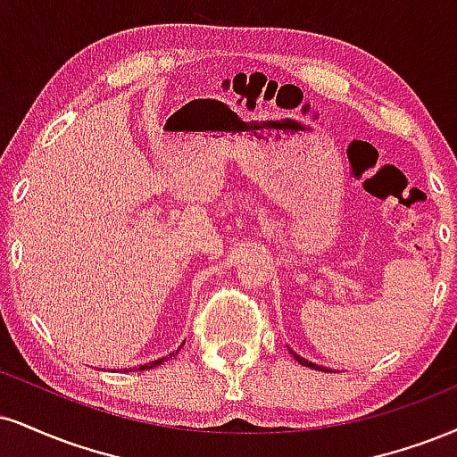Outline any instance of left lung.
Masks as SVG:
<instances>
[{"label":"left lung","instance_id":"8db88e82","mask_svg":"<svg viewBox=\"0 0 457 457\" xmlns=\"http://www.w3.org/2000/svg\"><path fill=\"white\" fill-rule=\"evenodd\" d=\"M289 353H291V355H294V357H295V360H298V364H302V366H309V368H315V370H317V368H319V370H326V368H321V366L312 364V361H309V360H304V357H302V355H298V353H294V351H291V349H289Z\"/></svg>","mask_w":457,"mask_h":457}]
</instances>
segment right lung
Returning <instances> with one entry per match:
<instances>
[{
    "instance_id": "add662e5",
    "label": "right lung",
    "mask_w": 457,
    "mask_h": 457,
    "mask_svg": "<svg viewBox=\"0 0 457 457\" xmlns=\"http://www.w3.org/2000/svg\"><path fill=\"white\" fill-rule=\"evenodd\" d=\"M183 345H185V343H183ZM179 351H180V347H179V349H176V351H172V353H170V355H166V357H162V360H155V361H151V364H145V366H140V370H146V368L159 366V364H162V361H166V360H170V357H174L176 353H179Z\"/></svg>"
}]
</instances>
